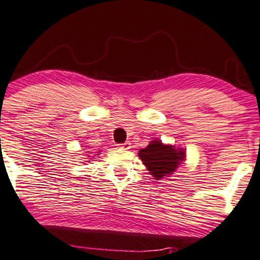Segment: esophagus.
<instances>
[{
  "label": "esophagus",
  "instance_id": "1",
  "mask_svg": "<svg viewBox=\"0 0 260 260\" xmlns=\"http://www.w3.org/2000/svg\"><path fill=\"white\" fill-rule=\"evenodd\" d=\"M118 148L122 149V150H128V149H131V143H129V142H126V143L121 144V145L118 146Z\"/></svg>",
  "mask_w": 260,
  "mask_h": 260
}]
</instances>
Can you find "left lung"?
I'll use <instances>...</instances> for the list:
<instances>
[{
    "label": "left lung",
    "mask_w": 260,
    "mask_h": 260,
    "mask_svg": "<svg viewBox=\"0 0 260 260\" xmlns=\"http://www.w3.org/2000/svg\"><path fill=\"white\" fill-rule=\"evenodd\" d=\"M138 155L156 180L171 176L178 166L185 160V152L183 149L165 145L158 139L152 140L145 149L139 150Z\"/></svg>",
    "instance_id": "1"
}]
</instances>
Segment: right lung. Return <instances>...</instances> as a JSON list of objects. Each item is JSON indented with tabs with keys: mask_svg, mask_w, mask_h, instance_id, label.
Masks as SVG:
<instances>
[{
	"mask_svg": "<svg viewBox=\"0 0 260 260\" xmlns=\"http://www.w3.org/2000/svg\"><path fill=\"white\" fill-rule=\"evenodd\" d=\"M89 157H90V156H89Z\"/></svg>",
	"mask_w": 260,
	"mask_h": 260,
	"instance_id": "add662e5",
	"label": "right lung"
}]
</instances>
